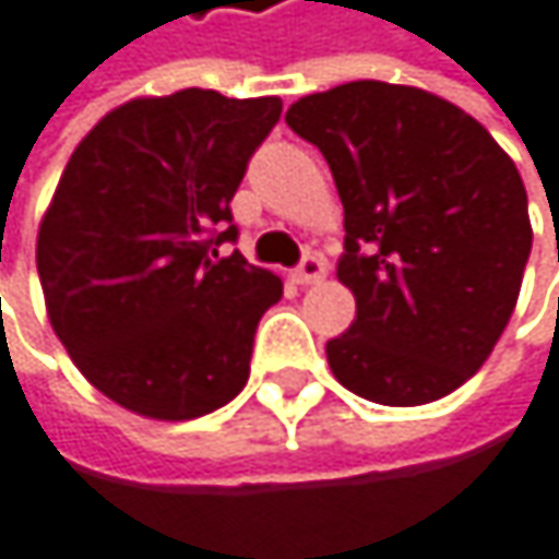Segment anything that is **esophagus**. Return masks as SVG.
Instances as JSON below:
<instances>
[{"mask_svg": "<svg viewBox=\"0 0 559 559\" xmlns=\"http://www.w3.org/2000/svg\"><path fill=\"white\" fill-rule=\"evenodd\" d=\"M324 274H328L324 261H321V258H314V254H308V258L295 267V274H292V277H295V285H301V288H305V285H318Z\"/></svg>", "mask_w": 559, "mask_h": 559, "instance_id": "obj_1", "label": "esophagus"}]
</instances>
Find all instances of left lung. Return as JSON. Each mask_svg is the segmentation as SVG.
<instances>
[{"label":"left lung","mask_w":559,"mask_h":559,"mask_svg":"<svg viewBox=\"0 0 559 559\" xmlns=\"http://www.w3.org/2000/svg\"><path fill=\"white\" fill-rule=\"evenodd\" d=\"M285 122L344 205L337 282L357 314L324 347L334 378L388 407L457 391L500 341L534 245L513 158L454 102L374 79L305 95Z\"/></svg>","instance_id":"8db88e82"}]
</instances>
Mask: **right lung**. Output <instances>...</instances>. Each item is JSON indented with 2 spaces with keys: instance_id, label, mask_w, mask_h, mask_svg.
<instances>
[{
  "instance_id": "add662e5",
  "label": "right lung",
  "mask_w": 559,
  "mask_h": 559,
  "mask_svg": "<svg viewBox=\"0 0 559 559\" xmlns=\"http://www.w3.org/2000/svg\"><path fill=\"white\" fill-rule=\"evenodd\" d=\"M277 118L274 95L181 88L111 108L72 152L38 225V282L75 368L126 411L191 420L245 388L282 277L218 248Z\"/></svg>"
}]
</instances>
